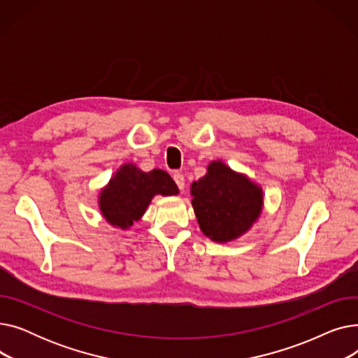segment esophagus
<instances>
[{"label":"esophagus","mask_w":358,"mask_h":358,"mask_svg":"<svg viewBox=\"0 0 358 358\" xmlns=\"http://www.w3.org/2000/svg\"><path fill=\"white\" fill-rule=\"evenodd\" d=\"M173 178H174V181H176V184H177L178 189L182 192V190H184V185H185V180H184V176H182L181 173H176V174L173 176Z\"/></svg>","instance_id":"esophagus-1"}]
</instances>
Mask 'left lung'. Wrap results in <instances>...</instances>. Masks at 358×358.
<instances>
[{
  "label": "left lung",
  "mask_w": 358,
  "mask_h": 358,
  "mask_svg": "<svg viewBox=\"0 0 358 358\" xmlns=\"http://www.w3.org/2000/svg\"><path fill=\"white\" fill-rule=\"evenodd\" d=\"M192 204L201 232L217 242L245 234L262 208V192L245 176L234 173L220 161L192 184Z\"/></svg>",
  "instance_id": "8db88e82"
}]
</instances>
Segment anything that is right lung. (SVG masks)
Returning a JSON list of instances; mask_svg holds the SVG:
<instances>
[{
	"label": "right lung",
	"mask_w": 358,
	"mask_h": 358,
	"mask_svg": "<svg viewBox=\"0 0 358 358\" xmlns=\"http://www.w3.org/2000/svg\"><path fill=\"white\" fill-rule=\"evenodd\" d=\"M155 194H178V187L162 169L143 173L134 164H124L101 192L100 210L113 227L127 229L141 219Z\"/></svg>",
	"instance_id": "add662e5"
}]
</instances>
